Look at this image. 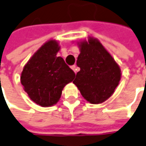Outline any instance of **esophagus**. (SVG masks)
I'll use <instances>...</instances> for the list:
<instances>
[{"label": "esophagus", "mask_w": 146, "mask_h": 146, "mask_svg": "<svg viewBox=\"0 0 146 146\" xmlns=\"http://www.w3.org/2000/svg\"><path fill=\"white\" fill-rule=\"evenodd\" d=\"M71 68H72L73 71H74V73H77V72L78 71V68L77 67V66H76V65H73V66L71 67Z\"/></svg>", "instance_id": "obj_1"}]
</instances>
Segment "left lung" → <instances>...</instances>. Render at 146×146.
<instances>
[{"instance_id":"8db88e82","label":"left lung","mask_w":146,"mask_h":146,"mask_svg":"<svg viewBox=\"0 0 146 146\" xmlns=\"http://www.w3.org/2000/svg\"><path fill=\"white\" fill-rule=\"evenodd\" d=\"M80 54L77 65L80 71L73 83L82 97L92 104L110 98L118 86L121 70L111 55L97 38L89 37L78 43Z\"/></svg>"}]
</instances>
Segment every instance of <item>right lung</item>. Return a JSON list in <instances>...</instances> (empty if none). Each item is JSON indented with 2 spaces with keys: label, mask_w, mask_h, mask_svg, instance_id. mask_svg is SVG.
Segmentation results:
<instances>
[{
  "label": "right lung",
  "mask_w": 146,
  "mask_h": 146,
  "mask_svg": "<svg viewBox=\"0 0 146 146\" xmlns=\"http://www.w3.org/2000/svg\"><path fill=\"white\" fill-rule=\"evenodd\" d=\"M59 50L57 41L50 39L33 55L21 73L24 90L34 103L43 108L56 104L64 87L75 77L63 58L56 56Z\"/></svg>",
  "instance_id": "1"
}]
</instances>
